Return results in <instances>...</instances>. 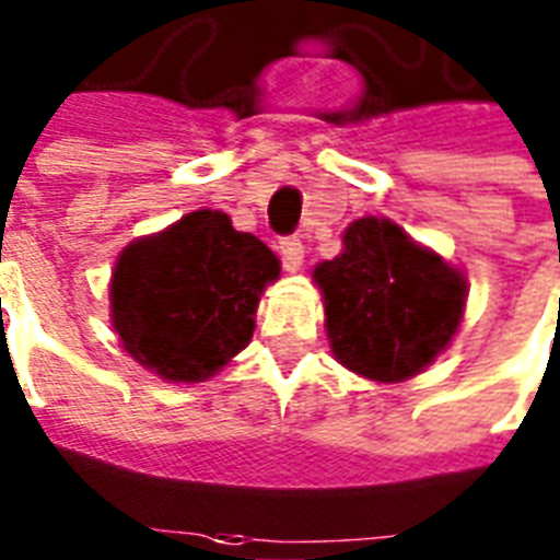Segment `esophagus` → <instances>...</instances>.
Returning <instances> with one entry per match:
<instances>
[{
	"mask_svg": "<svg viewBox=\"0 0 560 560\" xmlns=\"http://www.w3.org/2000/svg\"><path fill=\"white\" fill-rule=\"evenodd\" d=\"M280 254H283V266L289 268V271H301L303 243L298 240V236H289V240H283V243H280Z\"/></svg>",
	"mask_w": 560,
	"mask_h": 560,
	"instance_id": "esophagus-1",
	"label": "esophagus"
}]
</instances>
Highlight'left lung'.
I'll return each mask as SVG.
<instances>
[{
    "label": "left lung",
    "instance_id": "obj_1",
    "mask_svg": "<svg viewBox=\"0 0 560 560\" xmlns=\"http://www.w3.org/2000/svg\"><path fill=\"white\" fill-rule=\"evenodd\" d=\"M341 243L338 257L312 271L335 361L378 384L413 378L459 332L468 301L463 268L387 217L355 219Z\"/></svg>",
    "mask_w": 560,
    "mask_h": 560
}]
</instances>
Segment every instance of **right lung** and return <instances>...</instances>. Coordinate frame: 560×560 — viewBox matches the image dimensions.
Segmentation results:
<instances>
[{
  "mask_svg": "<svg viewBox=\"0 0 560 560\" xmlns=\"http://www.w3.org/2000/svg\"><path fill=\"white\" fill-rule=\"evenodd\" d=\"M280 277L262 240L222 210H194L120 252L109 317L120 347L173 384L208 382L248 347L259 298Z\"/></svg>",
  "mask_w": 560,
  "mask_h": 560,
  "instance_id": "obj_1",
  "label": "right lung"
}]
</instances>
